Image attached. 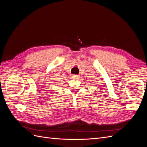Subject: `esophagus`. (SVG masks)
I'll use <instances>...</instances> for the list:
<instances>
[{
    "label": "esophagus",
    "mask_w": 147,
    "mask_h": 147,
    "mask_svg": "<svg viewBox=\"0 0 147 147\" xmlns=\"http://www.w3.org/2000/svg\"><path fill=\"white\" fill-rule=\"evenodd\" d=\"M77 76H78V75H72L73 78H76V77H77Z\"/></svg>",
    "instance_id": "esophagus-1"
}]
</instances>
